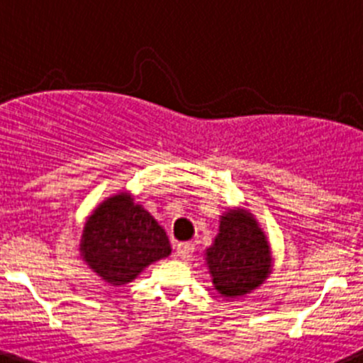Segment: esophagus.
<instances>
[{"mask_svg": "<svg viewBox=\"0 0 363 363\" xmlns=\"http://www.w3.org/2000/svg\"><path fill=\"white\" fill-rule=\"evenodd\" d=\"M193 250H195V246L191 242H181V245H177L175 253H177V257L181 260H189L193 255Z\"/></svg>", "mask_w": 363, "mask_h": 363, "instance_id": "obj_1", "label": "esophagus"}]
</instances>
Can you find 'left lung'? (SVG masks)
Wrapping results in <instances>:
<instances>
[{
	"instance_id": "1",
	"label": "left lung",
	"mask_w": 363,
	"mask_h": 363,
	"mask_svg": "<svg viewBox=\"0 0 363 363\" xmlns=\"http://www.w3.org/2000/svg\"><path fill=\"white\" fill-rule=\"evenodd\" d=\"M213 287L223 298H242L259 289L273 269L266 232L245 207H230L220 218L213 245L206 250Z\"/></svg>"
}]
</instances>
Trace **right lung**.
Wrapping results in <instances>:
<instances>
[{
  "label": "right lung",
  "mask_w": 363,
  "mask_h": 363,
  "mask_svg": "<svg viewBox=\"0 0 363 363\" xmlns=\"http://www.w3.org/2000/svg\"><path fill=\"white\" fill-rule=\"evenodd\" d=\"M170 253L164 228L129 191L104 199L86 218L79 239L81 259L115 287L133 282L145 267Z\"/></svg>",
  "instance_id": "1"
}]
</instances>
